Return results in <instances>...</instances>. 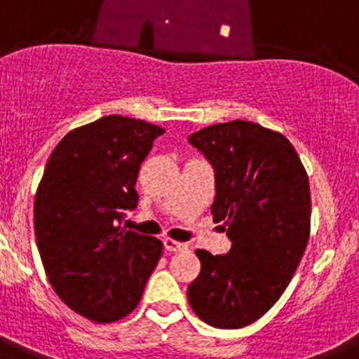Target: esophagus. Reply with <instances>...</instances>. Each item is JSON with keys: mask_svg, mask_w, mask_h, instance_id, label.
I'll return each mask as SVG.
<instances>
[{"mask_svg": "<svg viewBox=\"0 0 359 359\" xmlns=\"http://www.w3.org/2000/svg\"><path fill=\"white\" fill-rule=\"evenodd\" d=\"M163 246L167 252H183V250H187V244L177 243V241H174V239H165Z\"/></svg>", "mask_w": 359, "mask_h": 359, "instance_id": "1", "label": "esophagus"}]
</instances>
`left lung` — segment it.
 Segmentation results:
<instances>
[{
	"label": "left lung",
	"instance_id": "8db88e82",
	"mask_svg": "<svg viewBox=\"0 0 359 359\" xmlns=\"http://www.w3.org/2000/svg\"><path fill=\"white\" fill-rule=\"evenodd\" d=\"M215 174L212 215L224 223L226 255L198 250V278L187 290L192 311L217 329H239L277 302L309 239V177L286 136L246 120L189 136Z\"/></svg>",
	"mask_w": 359,
	"mask_h": 359
}]
</instances>
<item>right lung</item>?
<instances>
[{
    "label": "right lung",
    "mask_w": 359,
    "mask_h": 359,
    "mask_svg": "<svg viewBox=\"0 0 359 359\" xmlns=\"http://www.w3.org/2000/svg\"><path fill=\"white\" fill-rule=\"evenodd\" d=\"M163 129L109 115L73 129L53 149L34 201L44 271L62 302L84 318L111 323L140 302L163 244L123 230L138 205L142 161Z\"/></svg>",
    "instance_id": "right-lung-1"
}]
</instances>
